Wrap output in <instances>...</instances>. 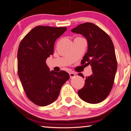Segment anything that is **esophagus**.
I'll use <instances>...</instances> for the list:
<instances>
[{
  "mask_svg": "<svg viewBox=\"0 0 131 131\" xmlns=\"http://www.w3.org/2000/svg\"><path fill=\"white\" fill-rule=\"evenodd\" d=\"M75 75H76V74L74 73L73 72H69V76H70V77L71 79L73 78V77H74Z\"/></svg>",
  "mask_w": 131,
  "mask_h": 131,
  "instance_id": "obj_1",
  "label": "esophagus"
}]
</instances>
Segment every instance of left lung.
Here are the masks:
<instances>
[{
    "label": "left lung",
    "instance_id": "left-lung-1",
    "mask_svg": "<svg viewBox=\"0 0 131 131\" xmlns=\"http://www.w3.org/2000/svg\"><path fill=\"white\" fill-rule=\"evenodd\" d=\"M72 32L81 34L88 41L87 52L81 60V65H91L93 74L86 77L85 84L78 91V95L86 102H101L110 94L114 84L117 62L113 43L110 36L91 23L80 24ZM79 76L83 77L80 73Z\"/></svg>",
    "mask_w": 131,
    "mask_h": 131
}]
</instances>
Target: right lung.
<instances>
[{"instance_id": "obj_1", "label": "right lung", "mask_w": 131, "mask_h": 131, "mask_svg": "<svg viewBox=\"0 0 131 131\" xmlns=\"http://www.w3.org/2000/svg\"><path fill=\"white\" fill-rule=\"evenodd\" d=\"M66 27L37 26L22 40L18 50V74L26 96L39 106L56 100L70 76L65 71L50 72L46 59L54 52V43Z\"/></svg>"}]
</instances>
